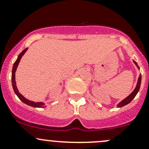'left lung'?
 <instances>
[{
	"mask_svg": "<svg viewBox=\"0 0 149 149\" xmlns=\"http://www.w3.org/2000/svg\"><path fill=\"white\" fill-rule=\"evenodd\" d=\"M133 62H134V63L136 64V66L138 67V68H139V67L137 65V63L136 62V61H133ZM141 75L140 74L139 77V80H138V82H137V85H136V87L135 88V89L133 90V92L131 93V94H130V95L128 96L127 97H126L125 100H123V101H121L118 104V107H122L125 106V105L127 104H129L130 102L132 101V100H133V99L135 98V97L136 96V94H138V92H139V89H140V86H141Z\"/></svg>",
	"mask_w": 149,
	"mask_h": 149,
	"instance_id": "obj_1",
	"label": "left lung"
}]
</instances>
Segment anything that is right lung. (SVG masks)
<instances>
[{"instance_id": "obj_1", "label": "right lung", "mask_w": 149, "mask_h": 149, "mask_svg": "<svg viewBox=\"0 0 149 149\" xmlns=\"http://www.w3.org/2000/svg\"><path fill=\"white\" fill-rule=\"evenodd\" d=\"M27 49H28V48H26V49H24L23 51H22V52H21L20 54H19V56H18V58H17V59H16V61H15V63H13V69H12V75H11L12 86H13V91H14L15 94L17 95V97H19V100H20L22 102H23L24 104H27V105H29V106H31V107H45V104L44 103H42V102H34L30 101V100H27V99L25 98L24 96H22V94L19 93V90H18V88H17V86H16V81H15V72H16V68H17L18 65H19V62H20L21 58H22V56L24 55V54L25 52H26Z\"/></svg>"}]
</instances>
